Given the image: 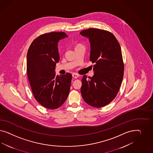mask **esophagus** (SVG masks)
Returning <instances> with one entry per match:
<instances>
[{"mask_svg":"<svg viewBox=\"0 0 153 153\" xmlns=\"http://www.w3.org/2000/svg\"><path fill=\"white\" fill-rule=\"evenodd\" d=\"M72 77H74V79H77V78H78L79 77V75L78 74H75V73H74V74H72Z\"/></svg>","mask_w":153,"mask_h":153,"instance_id":"34e87169","label":"esophagus"}]
</instances>
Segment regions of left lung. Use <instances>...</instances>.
<instances>
[{
  "instance_id": "8db88e82",
  "label": "left lung",
  "mask_w": 153,
  "mask_h": 153,
  "mask_svg": "<svg viewBox=\"0 0 153 153\" xmlns=\"http://www.w3.org/2000/svg\"><path fill=\"white\" fill-rule=\"evenodd\" d=\"M90 43V60L95 63L93 77L83 75L81 95L88 105L103 107L116 97L124 74L120 45L111 33L90 28L79 33Z\"/></svg>"
}]
</instances>
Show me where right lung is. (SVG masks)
I'll return each instance as SVG.
<instances>
[{"label":"right lung","instance_id":"1","mask_svg":"<svg viewBox=\"0 0 153 153\" xmlns=\"http://www.w3.org/2000/svg\"><path fill=\"white\" fill-rule=\"evenodd\" d=\"M68 36L63 32L40 35L28 48L27 74L35 99L42 106L54 109L60 107L70 93L72 74L56 76V63L59 61L58 43Z\"/></svg>","mask_w":153,"mask_h":153}]
</instances>
